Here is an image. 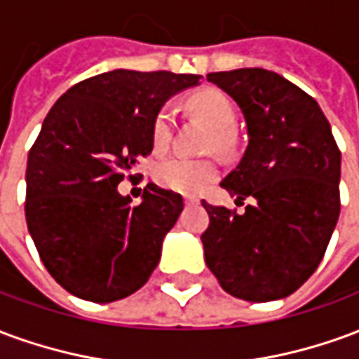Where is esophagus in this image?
I'll use <instances>...</instances> for the list:
<instances>
[{"instance_id":"esophagus-1","label":"esophagus","mask_w":359,"mask_h":359,"mask_svg":"<svg viewBox=\"0 0 359 359\" xmlns=\"http://www.w3.org/2000/svg\"><path fill=\"white\" fill-rule=\"evenodd\" d=\"M198 202H200V200H198L196 196H184V203H188V205H190V203H198Z\"/></svg>"}]
</instances>
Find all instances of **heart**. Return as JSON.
<instances>
[{
    "label": "heart",
    "instance_id": "heart-1",
    "mask_svg": "<svg viewBox=\"0 0 359 359\" xmlns=\"http://www.w3.org/2000/svg\"><path fill=\"white\" fill-rule=\"evenodd\" d=\"M190 107L196 115L208 121L215 130V146L226 148L229 133L236 123V109L233 102L223 92L217 90H205L202 94L194 95L190 100ZM172 118L171 109H161L154 121L151 128V140L157 151H163L172 138ZM219 167L213 159H194V157L171 156L163 159L156 167V180L159 187L180 192V194H200L203 188H208L217 179Z\"/></svg>",
    "mask_w": 359,
    "mask_h": 359
}]
</instances>
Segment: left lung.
Segmentation results:
<instances>
[{
	"instance_id": "1",
	"label": "left lung",
	"mask_w": 359,
	"mask_h": 359,
	"mask_svg": "<svg viewBox=\"0 0 359 359\" xmlns=\"http://www.w3.org/2000/svg\"><path fill=\"white\" fill-rule=\"evenodd\" d=\"M208 81L238 103L248 146L221 187L238 215L202 200L210 271L223 290L246 302L290 296L323 259L340 213V151L319 103L265 69L210 73Z\"/></svg>"
}]
</instances>
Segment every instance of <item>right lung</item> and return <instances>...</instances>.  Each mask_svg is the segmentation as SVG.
<instances>
[{
	"instance_id": "right-lung-1",
	"label": "right lung",
	"mask_w": 359,
	"mask_h": 359,
	"mask_svg": "<svg viewBox=\"0 0 359 359\" xmlns=\"http://www.w3.org/2000/svg\"><path fill=\"white\" fill-rule=\"evenodd\" d=\"M200 74L117 69L74 84L43 118L28 154L27 225L46 269L67 292L109 304L146 285L182 196L156 184L142 202L118 194L172 95Z\"/></svg>"
}]
</instances>
